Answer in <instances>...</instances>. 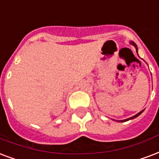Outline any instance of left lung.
<instances>
[{"instance_id": "1", "label": "left lung", "mask_w": 159, "mask_h": 159, "mask_svg": "<svg viewBox=\"0 0 159 159\" xmlns=\"http://www.w3.org/2000/svg\"><path fill=\"white\" fill-rule=\"evenodd\" d=\"M131 43H132V45H133V46H134V47L136 48V51H137V52H138V47H137V45H136V44H135L134 43H133V42H131ZM143 111H144V110H143V111H141L139 112V113H138V114H137V115L133 116H132V117H130V118H127V119H126V120H118V121H120V122H124V121H126V120H132V119H134V118L138 117V116H140L141 114H142V113H143Z\"/></svg>"}]
</instances>
